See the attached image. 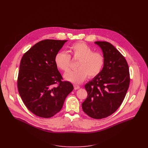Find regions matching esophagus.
Masks as SVG:
<instances>
[{
	"mask_svg": "<svg viewBox=\"0 0 148 148\" xmlns=\"http://www.w3.org/2000/svg\"><path fill=\"white\" fill-rule=\"evenodd\" d=\"M80 88V86L78 85H74V89H78Z\"/></svg>",
	"mask_w": 148,
	"mask_h": 148,
	"instance_id": "esophagus-1",
	"label": "esophagus"
}]
</instances>
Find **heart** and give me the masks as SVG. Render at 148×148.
Here are the masks:
<instances>
[{
  "label": "heart",
  "instance_id": "heart-1",
  "mask_svg": "<svg viewBox=\"0 0 148 148\" xmlns=\"http://www.w3.org/2000/svg\"><path fill=\"white\" fill-rule=\"evenodd\" d=\"M70 55L65 52H59L55 57V63L58 68L64 71H68L71 64V56L78 60L77 69L69 71L64 74V79L74 84L83 82L88 76L89 78L97 76L102 71L105 63L104 55L93 49L88 44L78 42L69 47Z\"/></svg>",
  "mask_w": 148,
  "mask_h": 148
}]
</instances>
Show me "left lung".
<instances>
[{
    "label": "left lung",
    "mask_w": 148,
    "mask_h": 148,
    "mask_svg": "<svg viewBox=\"0 0 148 148\" xmlns=\"http://www.w3.org/2000/svg\"><path fill=\"white\" fill-rule=\"evenodd\" d=\"M105 63L101 72L85 85L87 98L82 108L89 117L101 119L113 114L122 104L129 88V67L125 58L110 43L95 42Z\"/></svg>",
    "instance_id": "8db88e82"
}]
</instances>
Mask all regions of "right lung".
Instances as JSON below:
<instances>
[{
    "label": "right lung",
    "instance_id": "add662e5",
    "mask_svg": "<svg viewBox=\"0 0 148 148\" xmlns=\"http://www.w3.org/2000/svg\"><path fill=\"white\" fill-rule=\"evenodd\" d=\"M67 40L47 39L32 46L23 56L18 88L26 107L37 116L49 118L62 109L65 98L73 89L62 76L55 57ZM59 83L58 86H55Z\"/></svg>",
    "mask_w": 148,
    "mask_h": 148
}]
</instances>
